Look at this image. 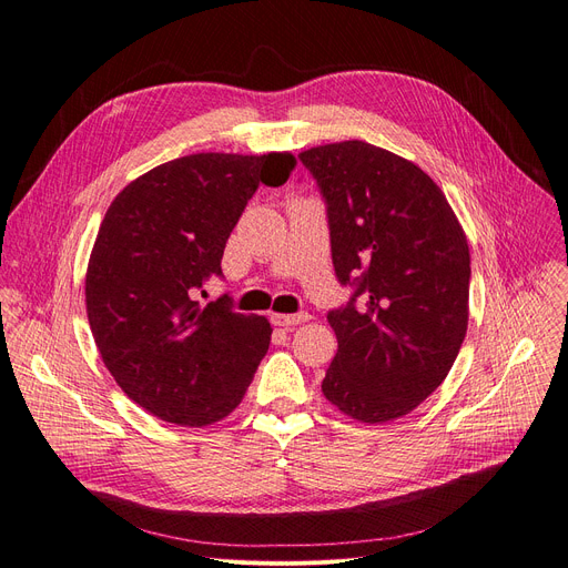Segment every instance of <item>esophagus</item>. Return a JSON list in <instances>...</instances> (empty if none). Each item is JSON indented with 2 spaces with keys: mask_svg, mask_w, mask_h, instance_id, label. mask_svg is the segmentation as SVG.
I'll use <instances>...</instances> for the list:
<instances>
[{
  "mask_svg": "<svg viewBox=\"0 0 568 568\" xmlns=\"http://www.w3.org/2000/svg\"><path fill=\"white\" fill-rule=\"evenodd\" d=\"M306 321H311V314H306V311H302V314H290V316H283V314L273 316V323L281 325V327H295V325H302Z\"/></svg>",
  "mask_w": 568,
  "mask_h": 568,
  "instance_id": "obj_1",
  "label": "esophagus"
}]
</instances>
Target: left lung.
<instances>
[{
  "label": "left lung",
  "instance_id": "left-lung-1",
  "mask_svg": "<svg viewBox=\"0 0 568 568\" xmlns=\"http://www.w3.org/2000/svg\"><path fill=\"white\" fill-rule=\"evenodd\" d=\"M327 205L349 304L327 314L337 354L323 396L358 423L404 417L453 368L469 321V245L444 191L365 141L300 153Z\"/></svg>",
  "mask_w": 568,
  "mask_h": 568
}]
</instances>
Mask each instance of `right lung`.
<instances>
[{
	"label": "right lung",
	"mask_w": 568,
	"mask_h": 568,
	"mask_svg": "<svg viewBox=\"0 0 568 568\" xmlns=\"http://www.w3.org/2000/svg\"><path fill=\"white\" fill-rule=\"evenodd\" d=\"M292 153H195L158 164L108 207L84 295L91 335L118 387L172 425L205 427L241 404L271 342L264 316L231 297L200 304L262 184L283 186Z\"/></svg>",
	"instance_id": "obj_1"
}]
</instances>
